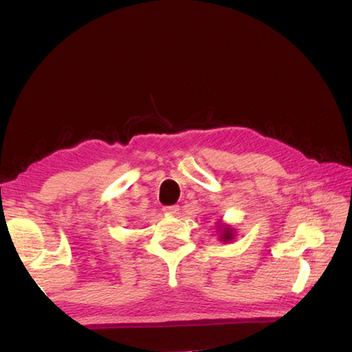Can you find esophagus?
<instances>
[{
    "mask_svg": "<svg viewBox=\"0 0 352 352\" xmlns=\"http://www.w3.org/2000/svg\"><path fill=\"white\" fill-rule=\"evenodd\" d=\"M163 211H164V212H168V214H178V211H180V206H178V205L164 206V208H163Z\"/></svg>",
    "mask_w": 352,
    "mask_h": 352,
    "instance_id": "obj_1",
    "label": "esophagus"
}]
</instances>
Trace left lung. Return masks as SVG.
I'll return each mask as SVG.
<instances>
[{
  "instance_id": "left-lung-1",
  "label": "left lung",
  "mask_w": 352,
  "mask_h": 352,
  "mask_svg": "<svg viewBox=\"0 0 352 352\" xmlns=\"http://www.w3.org/2000/svg\"><path fill=\"white\" fill-rule=\"evenodd\" d=\"M219 231H220V239H222L223 242H230L234 239V230L231 228V226L219 225Z\"/></svg>"
}]
</instances>
